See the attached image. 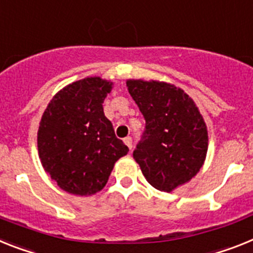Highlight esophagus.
<instances>
[{"instance_id": "esophagus-1", "label": "esophagus", "mask_w": 253, "mask_h": 253, "mask_svg": "<svg viewBox=\"0 0 253 253\" xmlns=\"http://www.w3.org/2000/svg\"><path fill=\"white\" fill-rule=\"evenodd\" d=\"M123 141H125V144L128 146V149H130V150L132 149V137H130V136L125 137V139H123Z\"/></svg>"}]
</instances>
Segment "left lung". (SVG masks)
<instances>
[{"instance_id":"8db88e82","label":"left lung","mask_w":253,"mask_h":253,"mask_svg":"<svg viewBox=\"0 0 253 253\" xmlns=\"http://www.w3.org/2000/svg\"><path fill=\"white\" fill-rule=\"evenodd\" d=\"M127 87L145 120L133 158L150 185L171 192L194 177L205 162V121L194 101L172 84L130 80Z\"/></svg>"}]
</instances>
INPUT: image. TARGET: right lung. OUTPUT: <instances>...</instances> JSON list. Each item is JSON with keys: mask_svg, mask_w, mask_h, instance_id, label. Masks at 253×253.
I'll return each mask as SVG.
<instances>
[{"mask_svg": "<svg viewBox=\"0 0 253 253\" xmlns=\"http://www.w3.org/2000/svg\"><path fill=\"white\" fill-rule=\"evenodd\" d=\"M112 84L90 77L68 84L50 101L38 128L44 171L63 190L91 195L105 186L114 163L128 153L104 116Z\"/></svg>", "mask_w": 253, "mask_h": 253, "instance_id": "1", "label": "right lung"}]
</instances>
